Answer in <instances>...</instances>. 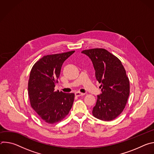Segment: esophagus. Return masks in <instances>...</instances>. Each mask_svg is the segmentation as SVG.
<instances>
[{"label":"esophagus","instance_id":"1","mask_svg":"<svg viewBox=\"0 0 154 154\" xmlns=\"http://www.w3.org/2000/svg\"><path fill=\"white\" fill-rule=\"evenodd\" d=\"M75 96H77V97H79V96H82L85 95V94H84V93H80V92H76V93H75Z\"/></svg>","mask_w":154,"mask_h":154}]
</instances>
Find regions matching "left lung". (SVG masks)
<instances>
[{
	"label": "left lung",
	"instance_id": "obj_1",
	"mask_svg": "<svg viewBox=\"0 0 154 154\" xmlns=\"http://www.w3.org/2000/svg\"><path fill=\"white\" fill-rule=\"evenodd\" d=\"M88 56L96 71V78L102 88L93 115L102 121H112L124 110L130 93L129 79L120 60L102 48L82 51Z\"/></svg>",
	"mask_w": 154,
	"mask_h": 154
}]
</instances>
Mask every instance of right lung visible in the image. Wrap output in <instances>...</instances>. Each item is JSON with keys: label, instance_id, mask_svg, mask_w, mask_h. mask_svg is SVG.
<instances>
[{"label": "right lung", "instance_id": "add662e5", "mask_svg": "<svg viewBox=\"0 0 154 154\" xmlns=\"http://www.w3.org/2000/svg\"><path fill=\"white\" fill-rule=\"evenodd\" d=\"M75 51L48 55L37 61L31 69L28 93L32 108L48 124L60 122L72 106L75 95L55 91L63 62Z\"/></svg>", "mask_w": 154, "mask_h": 154}]
</instances>
